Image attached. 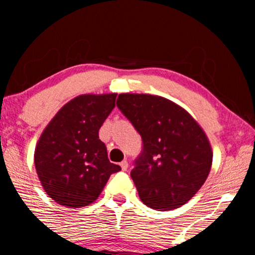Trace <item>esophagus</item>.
I'll return each mask as SVG.
<instances>
[{
  "label": "esophagus",
  "instance_id": "1",
  "mask_svg": "<svg viewBox=\"0 0 255 255\" xmlns=\"http://www.w3.org/2000/svg\"><path fill=\"white\" fill-rule=\"evenodd\" d=\"M120 165H121L122 170H124V171H126L128 169V162H127V160H122V162L120 163Z\"/></svg>",
  "mask_w": 255,
  "mask_h": 255
}]
</instances>
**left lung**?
I'll use <instances>...</instances> for the list:
<instances>
[{
	"instance_id": "8db88e82",
	"label": "left lung",
	"mask_w": 255,
	"mask_h": 255,
	"mask_svg": "<svg viewBox=\"0 0 255 255\" xmlns=\"http://www.w3.org/2000/svg\"><path fill=\"white\" fill-rule=\"evenodd\" d=\"M116 105L142 139L130 171L142 203L170 211L191 200L212 165L203 128L183 108L159 96L121 93Z\"/></svg>"
}]
</instances>
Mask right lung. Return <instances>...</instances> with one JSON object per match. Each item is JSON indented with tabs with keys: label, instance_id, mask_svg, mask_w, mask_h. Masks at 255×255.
<instances>
[{
	"label": "right lung",
	"instance_id": "add662e5",
	"mask_svg": "<svg viewBox=\"0 0 255 255\" xmlns=\"http://www.w3.org/2000/svg\"><path fill=\"white\" fill-rule=\"evenodd\" d=\"M116 93L81 95L61 108L38 140L34 165L44 191L57 204L83 207L97 200L110 175V163L98 135L115 108Z\"/></svg>",
	"mask_w": 255,
	"mask_h": 255
}]
</instances>
